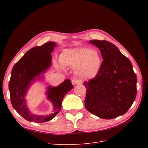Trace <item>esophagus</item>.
Segmentation results:
<instances>
[{"label":"esophagus","instance_id":"esophagus-1","mask_svg":"<svg viewBox=\"0 0 148 148\" xmlns=\"http://www.w3.org/2000/svg\"><path fill=\"white\" fill-rule=\"evenodd\" d=\"M81 83V81L80 80H79V79H73L72 80V84L73 85H75V84H78V83Z\"/></svg>","mask_w":148,"mask_h":148}]
</instances>
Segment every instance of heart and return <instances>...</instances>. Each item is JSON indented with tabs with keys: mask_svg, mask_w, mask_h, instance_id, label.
<instances>
[{
	"mask_svg": "<svg viewBox=\"0 0 148 148\" xmlns=\"http://www.w3.org/2000/svg\"><path fill=\"white\" fill-rule=\"evenodd\" d=\"M60 64L75 69L76 74L84 79H92L98 75L103 64L99 52L87 47L66 49L60 56Z\"/></svg>",
	"mask_w": 148,
	"mask_h": 148,
	"instance_id": "1",
	"label": "heart"
}]
</instances>
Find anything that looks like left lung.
I'll return each instance as SVG.
<instances>
[{
  "label": "left lung",
  "instance_id": "1",
  "mask_svg": "<svg viewBox=\"0 0 148 148\" xmlns=\"http://www.w3.org/2000/svg\"><path fill=\"white\" fill-rule=\"evenodd\" d=\"M90 42L100 50L104 59L95 78L85 82L84 105L91 113L111 119L127 112L137 95V76L130 60L107 41Z\"/></svg>",
  "mask_w": 148,
  "mask_h": 148
}]
</instances>
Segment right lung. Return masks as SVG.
Here are the masks:
<instances>
[{"label":"right lung","instance_id":"1","mask_svg":"<svg viewBox=\"0 0 148 148\" xmlns=\"http://www.w3.org/2000/svg\"><path fill=\"white\" fill-rule=\"evenodd\" d=\"M54 42H48L41 46L31 49L12 68L9 82L10 99L12 107L26 120L42 123L51 120L60 110L64 96L73 88L69 79H66L58 87L49 86L48 98L54 106V113L49 116H39L31 113L26 104L25 97L26 92L36 77L40 78V74L45 73L51 65V55L54 47Z\"/></svg>","mask_w":148,"mask_h":148}]
</instances>
